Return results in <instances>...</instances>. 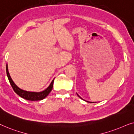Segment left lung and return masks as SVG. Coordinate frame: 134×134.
Here are the masks:
<instances>
[{
	"mask_svg": "<svg viewBox=\"0 0 134 134\" xmlns=\"http://www.w3.org/2000/svg\"><path fill=\"white\" fill-rule=\"evenodd\" d=\"M79 97H80V96H79Z\"/></svg>",
	"mask_w": 134,
	"mask_h": 134,
	"instance_id": "8db88e82",
	"label": "left lung"
}]
</instances>
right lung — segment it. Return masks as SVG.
<instances>
[{
    "mask_svg": "<svg viewBox=\"0 0 134 134\" xmlns=\"http://www.w3.org/2000/svg\"><path fill=\"white\" fill-rule=\"evenodd\" d=\"M6 71H7V75L8 76V80L10 81V85H11L12 88L14 90L16 93L18 95L20 96L23 99L28 100H31V101H35V100H41L45 98L49 94V92L51 91L53 89V83H54V80H53L52 82H51L50 85L45 90L43 91L42 92H29V91H24L23 90H21L20 88H19L14 83L13 80L11 78L10 74H9L8 70V66H6Z\"/></svg>",
    "mask_w": 134,
    "mask_h": 134,
    "instance_id": "obj_1",
    "label": "right lung"
}]
</instances>
